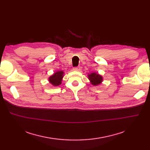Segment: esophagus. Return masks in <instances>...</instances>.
I'll use <instances>...</instances> for the list:
<instances>
[{
	"label": "esophagus",
	"mask_w": 150,
	"mask_h": 150,
	"mask_svg": "<svg viewBox=\"0 0 150 150\" xmlns=\"http://www.w3.org/2000/svg\"><path fill=\"white\" fill-rule=\"evenodd\" d=\"M80 69H81V67H79V66L73 67V70L74 71H79Z\"/></svg>",
	"instance_id": "obj_1"
}]
</instances>
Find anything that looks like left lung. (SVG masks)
Segmentation results:
<instances>
[{
  "mask_svg": "<svg viewBox=\"0 0 150 150\" xmlns=\"http://www.w3.org/2000/svg\"><path fill=\"white\" fill-rule=\"evenodd\" d=\"M88 76L91 84L95 86L101 84L103 81V76L96 72H92L91 74H88Z\"/></svg>",
  "mask_w": 150,
  "mask_h": 150,
  "instance_id": "1",
  "label": "left lung"
}]
</instances>
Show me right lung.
Masks as SVG:
<instances>
[{
	"label": "right lung",
	"mask_w": 150,
	"mask_h": 150,
	"mask_svg": "<svg viewBox=\"0 0 150 150\" xmlns=\"http://www.w3.org/2000/svg\"><path fill=\"white\" fill-rule=\"evenodd\" d=\"M64 72L62 71H59L51 76L49 78V82L54 86H58L61 84L62 80L64 77Z\"/></svg>",
	"instance_id": "right-lung-1"
}]
</instances>
